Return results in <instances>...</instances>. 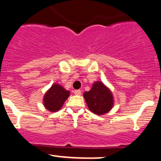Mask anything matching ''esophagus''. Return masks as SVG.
<instances>
[{"instance_id": "obj_1", "label": "esophagus", "mask_w": 161, "mask_h": 161, "mask_svg": "<svg viewBox=\"0 0 161 161\" xmlns=\"http://www.w3.org/2000/svg\"><path fill=\"white\" fill-rule=\"evenodd\" d=\"M74 93H75V95H81L80 90H75V91H74Z\"/></svg>"}]
</instances>
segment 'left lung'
I'll return each mask as SVG.
<instances>
[{
	"label": "left lung",
	"instance_id": "1",
	"mask_svg": "<svg viewBox=\"0 0 161 161\" xmlns=\"http://www.w3.org/2000/svg\"><path fill=\"white\" fill-rule=\"evenodd\" d=\"M83 96L89 110L97 115L106 114L114 106L112 91L101 81L95 82L92 89L83 93Z\"/></svg>",
	"mask_w": 161,
	"mask_h": 161
}]
</instances>
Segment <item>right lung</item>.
I'll use <instances>...</instances> for the list:
<instances>
[{"label":"right lung","mask_w":161,"mask_h":161,"mask_svg":"<svg viewBox=\"0 0 161 161\" xmlns=\"http://www.w3.org/2000/svg\"><path fill=\"white\" fill-rule=\"evenodd\" d=\"M70 95V92L58 83L53 84L46 92L43 98V106L50 112L60 110L63 104Z\"/></svg>","instance_id":"1"}]
</instances>
